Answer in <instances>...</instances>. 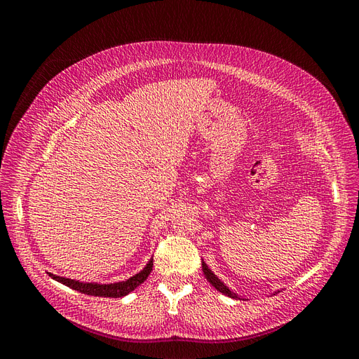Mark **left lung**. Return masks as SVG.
I'll list each match as a JSON object with an SVG mask.
<instances>
[{
  "instance_id": "1",
  "label": "left lung",
  "mask_w": 359,
  "mask_h": 359,
  "mask_svg": "<svg viewBox=\"0 0 359 359\" xmlns=\"http://www.w3.org/2000/svg\"><path fill=\"white\" fill-rule=\"evenodd\" d=\"M202 271H203V274H205L206 280H208L210 283H211L217 290L222 292L223 295H226V297H231V298H238L236 293H235V292H232L229 287H227V286L223 283V281H220V278L217 277L208 266H206V264L203 262V260H202Z\"/></svg>"
}]
</instances>
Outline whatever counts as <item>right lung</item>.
<instances>
[{"instance_id":"obj_1","label":"right lung","mask_w":359,"mask_h":359,"mask_svg":"<svg viewBox=\"0 0 359 359\" xmlns=\"http://www.w3.org/2000/svg\"><path fill=\"white\" fill-rule=\"evenodd\" d=\"M153 257L149 259V262L147 266L140 271V273L135 274L133 277H130L126 281H118V283H111V285H99V283H81L79 280H72L66 277H60V276H53L49 273V276L60 281V283L66 285L70 289L78 290L81 293H85V295H91V297H103V298H121L128 295L130 292H133L139 285H142L149 276L151 271H153Z\"/></svg>"}]
</instances>
